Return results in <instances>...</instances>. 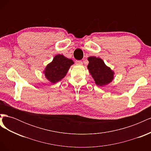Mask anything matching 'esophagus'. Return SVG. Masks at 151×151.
Returning a JSON list of instances; mask_svg holds the SVG:
<instances>
[{
  "label": "esophagus",
  "instance_id": "esophagus-1",
  "mask_svg": "<svg viewBox=\"0 0 151 151\" xmlns=\"http://www.w3.org/2000/svg\"><path fill=\"white\" fill-rule=\"evenodd\" d=\"M76 64H77V65L83 64V62H82V61H81V60H76Z\"/></svg>",
  "mask_w": 151,
  "mask_h": 151
}]
</instances>
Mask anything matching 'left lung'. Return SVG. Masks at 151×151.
I'll list each match as a JSON object with an SVG mask.
<instances>
[{
  "instance_id": "left-lung-1",
  "label": "left lung",
  "mask_w": 151,
  "mask_h": 151,
  "mask_svg": "<svg viewBox=\"0 0 151 151\" xmlns=\"http://www.w3.org/2000/svg\"><path fill=\"white\" fill-rule=\"evenodd\" d=\"M88 60L89 61L88 69L96 84L104 86L111 83L115 72L106 65L101 58L93 56L88 57Z\"/></svg>"
}]
</instances>
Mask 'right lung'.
Returning a JSON list of instances; mask_svg holds the SVG:
<instances>
[{"label":"right lung","instance_id":"right-lung-1","mask_svg":"<svg viewBox=\"0 0 151 151\" xmlns=\"http://www.w3.org/2000/svg\"><path fill=\"white\" fill-rule=\"evenodd\" d=\"M74 62L63 55L58 54L54 57L52 62L45 67L43 73L45 77L50 83L54 84L61 81Z\"/></svg>","mask_w":151,"mask_h":151}]
</instances>
